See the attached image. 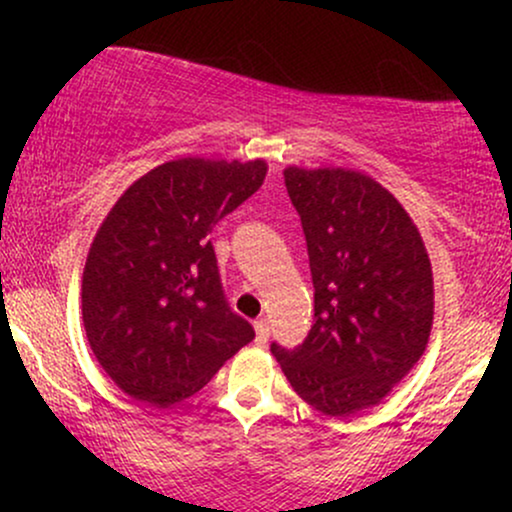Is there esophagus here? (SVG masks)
I'll use <instances>...</instances> for the list:
<instances>
[{"mask_svg":"<svg viewBox=\"0 0 512 512\" xmlns=\"http://www.w3.org/2000/svg\"><path fill=\"white\" fill-rule=\"evenodd\" d=\"M255 334H257V344H267L269 339V320L267 317H260V320L255 322Z\"/></svg>","mask_w":512,"mask_h":512,"instance_id":"1","label":"esophagus"}]
</instances>
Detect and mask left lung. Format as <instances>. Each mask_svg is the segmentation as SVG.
Segmentation results:
<instances>
[{"instance_id": "obj_1", "label": "left lung", "mask_w": 512, "mask_h": 512, "mask_svg": "<svg viewBox=\"0 0 512 512\" xmlns=\"http://www.w3.org/2000/svg\"><path fill=\"white\" fill-rule=\"evenodd\" d=\"M315 286L305 342L272 354L303 402L354 416L390 395L424 356L433 272L419 228L390 190L351 168L284 170Z\"/></svg>"}]
</instances>
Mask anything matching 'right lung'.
<instances>
[{
	"label": "right lung",
	"mask_w": 512,
	"mask_h": 512,
	"mask_svg": "<svg viewBox=\"0 0 512 512\" xmlns=\"http://www.w3.org/2000/svg\"><path fill=\"white\" fill-rule=\"evenodd\" d=\"M267 163L178 158L108 211L81 279L93 356L129 397L166 409L202 390L255 339L221 291L209 233L262 187Z\"/></svg>",
	"instance_id": "1"
}]
</instances>
